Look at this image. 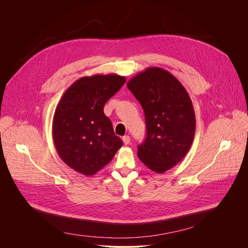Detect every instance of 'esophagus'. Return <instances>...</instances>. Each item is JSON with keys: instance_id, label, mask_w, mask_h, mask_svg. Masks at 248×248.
<instances>
[{"instance_id": "obj_1", "label": "esophagus", "mask_w": 248, "mask_h": 248, "mask_svg": "<svg viewBox=\"0 0 248 248\" xmlns=\"http://www.w3.org/2000/svg\"><path fill=\"white\" fill-rule=\"evenodd\" d=\"M123 141H124V143L125 145H127V144H129V142H130V137H129L128 135H125V136L123 137Z\"/></svg>"}]
</instances>
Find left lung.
Segmentation results:
<instances>
[{"mask_svg":"<svg viewBox=\"0 0 248 248\" xmlns=\"http://www.w3.org/2000/svg\"><path fill=\"white\" fill-rule=\"evenodd\" d=\"M142 106L146 138L137 156L147 168L162 173L180 163L195 134V114L184 85L168 70L147 67L126 84Z\"/></svg>","mask_w":248,"mask_h":248,"instance_id":"8db88e82","label":"left lung"}]
</instances>
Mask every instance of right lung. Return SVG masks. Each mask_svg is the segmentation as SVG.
Returning <instances> with one entry per match:
<instances>
[{
    "label": "right lung",
    "mask_w": 248,
    "mask_h": 248,
    "mask_svg": "<svg viewBox=\"0 0 248 248\" xmlns=\"http://www.w3.org/2000/svg\"><path fill=\"white\" fill-rule=\"evenodd\" d=\"M116 74L83 77L62 96L53 118V141L69 168L93 175L109 164L123 141L114 132L104 106L124 84Z\"/></svg>",
    "instance_id": "1"
}]
</instances>
